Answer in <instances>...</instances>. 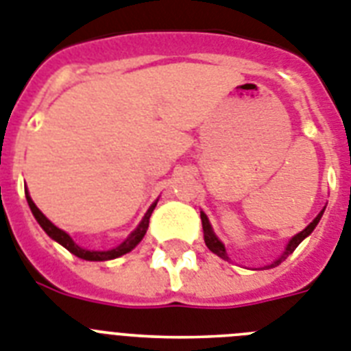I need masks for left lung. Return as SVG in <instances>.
I'll return each instance as SVG.
<instances>
[{"label": "left lung", "instance_id": "1", "mask_svg": "<svg viewBox=\"0 0 351 351\" xmlns=\"http://www.w3.org/2000/svg\"><path fill=\"white\" fill-rule=\"evenodd\" d=\"M323 213H324V209L321 210V213H319L317 218H315V220L312 221V223H310L308 227H306V229L301 230L299 234H295L294 238L290 240V243L287 245V249H285V252H283V254H281V258L276 259L274 263L270 265V267H278V265L281 263V261H285V259L289 258V256L292 254V252H294L295 249H298V245L301 243V241H303L304 238H306V236H308L310 232H312V230L315 229V225L319 223V220H321V216H323ZM200 216H202V227H204V240H205V245H207V249H209L210 252H215L216 256H220V258L229 259V256H227V250H225L223 243H221V241L218 240V238H216L215 232H213V229H210V223H209V220H207V216H205L204 213H202Z\"/></svg>", "mask_w": 351, "mask_h": 351}]
</instances>
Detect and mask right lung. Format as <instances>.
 Segmentation results:
<instances>
[{
    "label": "right lung",
    "instance_id": "add662e5",
    "mask_svg": "<svg viewBox=\"0 0 351 351\" xmlns=\"http://www.w3.org/2000/svg\"><path fill=\"white\" fill-rule=\"evenodd\" d=\"M27 202H28V205H30L32 215L36 216L37 223L43 227V230H45V232H47V234L50 236L52 240H56L57 243H61L64 249L70 250L72 254H75L77 258L86 259V261H108V259H115V258H119V256L130 252L131 249H135L136 245L141 243L142 238H144V234H146L147 227H149L151 213H153V209H155V205H156V204L151 205L149 209H147L146 216L142 218L141 225H138V227H136V229L133 230V232H131L126 240L119 245V247H115V249H111V250H86V249H81V247H79V245H77L75 241H73L72 238L66 234V232H64V230H61L59 227H56L52 221L48 220L47 216L43 215L41 210L37 209L36 204H34L32 198H30V195H28V193H27Z\"/></svg>",
    "mask_w": 351,
    "mask_h": 351
}]
</instances>
